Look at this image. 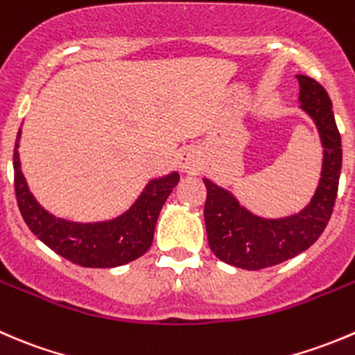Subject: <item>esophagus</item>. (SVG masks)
Instances as JSON below:
<instances>
[{
    "mask_svg": "<svg viewBox=\"0 0 355 355\" xmlns=\"http://www.w3.org/2000/svg\"><path fill=\"white\" fill-rule=\"evenodd\" d=\"M178 166H180L182 171L185 173H194V171L199 170V156L196 150L192 149H184L180 154H178Z\"/></svg>",
    "mask_w": 355,
    "mask_h": 355,
    "instance_id": "34e87169",
    "label": "esophagus"
}]
</instances>
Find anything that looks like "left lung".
Here are the masks:
<instances>
[{"mask_svg": "<svg viewBox=\"0 0 355 355\" xmlns=\"http://www.w3.org/2000/svg\"><path fill=\"white\" fill-rule=\"evenodd\" d=\"M300 107L314 119L324 147L322 171L312 201L300 213L284 218H261L248 211L225 189L208 178L205 223L213 253L225 263L260 270L297 257L311 248L331 218L342 171V139L329 95L315 79L298 74Z\"/></svg>", "mask_w": 355, "mask_h": 355, "instance_id": "left-lung-1", "label": "left lung"}]
</instances>
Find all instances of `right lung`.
<instances>
[{
  "label": "right lung",
  "instance_id": "obj_1",
  "mask_svg": "<svg viewBox=\"0 0 355 355\" xmlns=\"http://www.w3.org/2000/svg\"><path fill=\"white\" fill-rule=\"evenodd\" d=\"M19 139L20 130L13 150L15 196L22 218L37 239L65 260L92 269L119 267L149 250L161 208L180 180L177 171L150 180L132 208L116 218L94 223L69 222L41 208L31 194L20 170Z\"/></svg>",
  "mask_w": 355,
  "mask_h": 355
}]
</instances>
